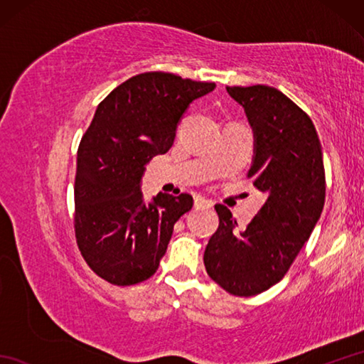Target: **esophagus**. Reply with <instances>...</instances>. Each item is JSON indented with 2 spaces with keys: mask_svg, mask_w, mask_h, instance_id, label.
<instances>
[{
  "mask_svg": "<svg viewBox=\"0 0 364 364\" xmlns=\"http://www.w3.org/2000/svg\"><path fill=\"white\" fill-rule=\"evenodd\" d=\"M194 206L196 208H213V202H210V200H206L205 197H200V196H197V197H194Z\"/></svg>",
  "mask_w": 364,
  "mask_h": 364,
  "instance_id": "1",
  "label": "esophagus"
}]
</instances>
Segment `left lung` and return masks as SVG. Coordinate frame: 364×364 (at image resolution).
Masks as SVG:
<instances>
[{
	"label": "left lung",
	"mask_w": 364,
	"mask_h": 364,
	"mask_svg": "<svg viewBox=\"0 0 364 364\" xmlns=\"http://www.w3.org/2000/svg\"><path fill=\"white\" fill-rule=\"evenodd\" d=\"M244 107L255 133L247 176L267 196L241 233L223 205H215L218 231L205 249L206 272L237 297L269 289L288 272L318 223L326 202V170L313 122L275 87H227Z\"/></svg>",
	"instance_id": "left-lung-1"
}]
</instances>
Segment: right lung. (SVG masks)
<instances>
[{"instance_id": "1", "label": "right lung", "mask_w": 364, "mask_h": 364, "mask_svg": "<svg viewBox=\"0 0 364 364\" xmlns=\"http://www.w3.org/2000/svg\"><path fill=\"white\" fill-rule=\"evenodd\" d=\"M214 82L145 72L122 82L98 105L78 146L73 227L84 261L117 286L142 283L156 272L175 222L192 197L142 198L145 164L173 144L176 125Z\"/></svg>"}]
</instances>
